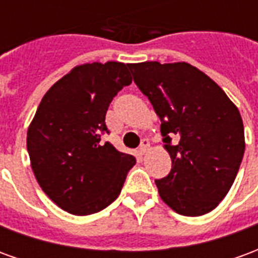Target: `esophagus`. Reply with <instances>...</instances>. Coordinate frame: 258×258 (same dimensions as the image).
Returning a JSON list of instances; mask_svg holds the SVG:
<instances>
[{
  "label": "esophagus",
  "instance_id": "obj_1",
  "mask_svg": "<svg viewBox=\"0 0 258 258\" xmlns=\"http://www.w3.org/2000/svg\"><path fill=\"white\" fill-rule=\"evenodd\" d=\"M149 145H151L149 140H142V144H141L140 149H138V153L140 155H145L146 152L149 151Z\"/></svg>",
  "mask_w": 258,
  "mask_h": 258
}]
</instances>
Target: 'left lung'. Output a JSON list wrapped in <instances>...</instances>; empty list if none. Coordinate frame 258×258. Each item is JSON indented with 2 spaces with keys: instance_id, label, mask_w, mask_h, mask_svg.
<instances>
[{
  "instance_id": "8db88e82",
  "label": "left lung",
  "mask_w": 258,
  "mask_h": 258,
  "mask_svg": "<svg viewBox=\"0 0 258 258\" xmlns=\"http://www.w3.org/2000/svg\"><path fill=\"white\" fill-rule=\"evenodd\" d=\"M128 69L162 121L163 142L171 157V171L155 181L162 200L182 216L214 210L243 159L238 107L207 74L186 62H142Z\"/></svg>"
}]
</instances>
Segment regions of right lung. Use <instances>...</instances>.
I'll list each match as a JSON object with an SVG mask.
<instances>
[{
    "mask_svg": "<svg viewBox=\"0 0 258 258\" xmlns=\"http://www.w3.org/2000/svg\"><path fill=\"white\" fill-rule=\"evenodd\" d=\"M128 64L84 63L42 96L27 130V152L41 189L62 210L88 216L117 199L134 156L102 145L109 103L131 84Z\"/></svg>",
    "mask_w": 258,
    "mask_h": 258,
    "instance_id": "obj_1",
    "label": "right lung"
}]
</instances>
